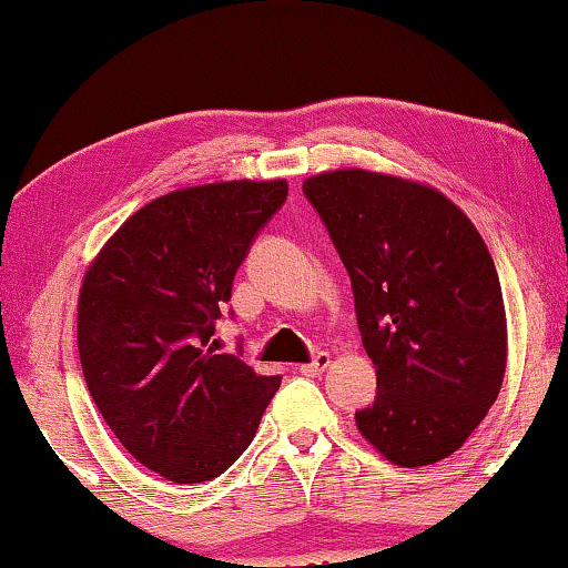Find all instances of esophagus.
I'll list each match as a JSON object with an SVG mask.
<instances>
[{
	"mask_svg": "<svg viewBox=\"0 0 568 568\" xmlns=\"http://www.w3.org/2000/svg\"><path fill=\"white\" fill-rule=\"evenodd\" d=\"M328 364H331V356L321 352V354L313 356V362H310V364H302L300 372H302V375H307V377H315V375H321V372L328 367Z\"/></svg>",
	"mask_w": 568,
	"mask_h": 568,
	"instance_id": "esophagus-1",
	"label": "esophagus"
}]
</instances>
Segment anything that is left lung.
<instances>
[{"instance_id":"left-lung-1","label":"left lung","mask_w":568,"mask_h":568,"mask_svg":"<svg viewBox=\"0 0 568 568\" xmlns=\"http://www.w3.org/2000/svg\"><path fill=\"white\" fill-rule=\"evenodd\" d=\"M352 278L377 398L362 437L403 468L463 447L501 390L507 315L484 237L447 196L403 178L333 170L302 183Z\"/></svg>"}]
</instances>
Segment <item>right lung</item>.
I'll use <instances>...</instances> for the list:
<instances>
[{
	"mask_svg": "<svg viewBox=\"0 0 568 568\" xmlns=\"http://www.w3.org/2000/svg\"><path fill=\"white\" fill-rule=\"evenodd\" d=\"M286 193V181L168 193L131 214L84 274V383L121 445L173 484L222 476L282 385L216 352L214 325Z\"/></svg>",
	"mask_w": 568,
	"mask_h": 568,
	"instance_id": "obj_1",
	"label": "right lung"
}]
</instances>
